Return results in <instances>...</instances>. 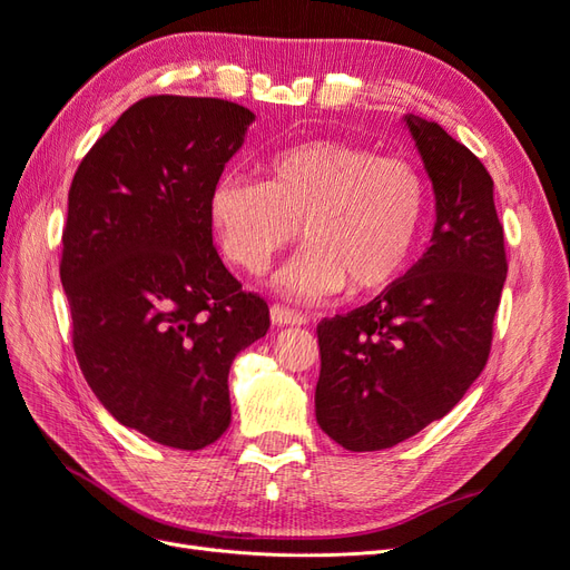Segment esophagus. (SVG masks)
<instances>
[{"label": "esophagus", "instance_id": "obj_1", "mask_svg": "<svg viewBox=\"0 0 570 570\" xmlns=\"http://www.w3.org/2000/svg\"><path fill=\"white\" fill-rule=\"evenodd\" d=\"M271 321L275 325H306V316L297 308H289L283 304H273L271 306Z\"/></svg>", "mask_w": 570, "mask_h": 570}]
</instances>
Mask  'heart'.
Returning a JSON list of instances; mask_svg holds the SVG:
<instances>
[{"mask_svg": "<svg viewBox=\"0 0 570 570\" xmlns=\"http://www.w3.org/2000/svg\"><path fill=\"white\" fill-rule=\"evenodd\" d=\"M425 218L428 183L416 166L331 137L273 151L264 180L220 176L209 197L218 247L245 273H262L302 226L306 247L273 278L299 299L385 289L411 264Z\"/></svg>", "mask_w": 570, "mask_h": 570, "instance_id": "obj_1", "label": "heart"}]
</instances>
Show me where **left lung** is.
<instances>
[{"instance_id":"8db88e82","label":"left lung","mask_w":570,"mask_h":570,"mask_svg":"<svg viewBox=\"0 0 570 570\" xmlns=\"http://www.w3.org/2000/svg\"><path fill=\"white\" fill-rule=\"evenodd\" d=\"M435 189L428 252L366 306L316 327V421L350 452H377L446 416L488 364L507 281L494 183L435 120L406 116Z\"/></svg>"}]
</instances>
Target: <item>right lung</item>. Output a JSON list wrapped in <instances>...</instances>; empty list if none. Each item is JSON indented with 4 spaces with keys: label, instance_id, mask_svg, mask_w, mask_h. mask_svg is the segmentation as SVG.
Masks as SVG:
<instances>
[{
    "label": "right lung",
    "instance_id": "1",
    "mask_svg": "<svg viewBox=\"0 0 570 570\" xmlns=\"http://www.w3.org/2000/svg\"><path fill=\"white\" fill-rule=\"evenodd\" d=\"M252 120L226 99L145 97L68 189L59 273L80 371L118 423L174 450L226 433L233 358L271 325L268 304L223 266L209 223Z\"/></svg>",
    "mask_w": 570,
    "mask_h": 570
}]
</instances>
